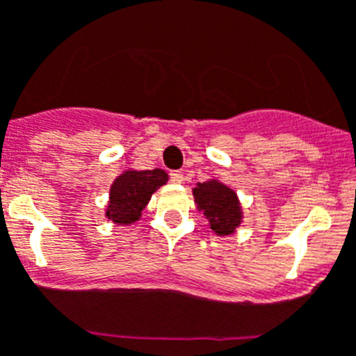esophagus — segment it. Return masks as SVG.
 <instances>
[{
	"instance_id": "obj_1",
	"label": "esophagus",
	"mask_w": 356,
	"mask_h": 356,
	"mask_svg": "<svg viewBox=\"0 0 356 356\" xmlns=\"http://www.w3.org/2000/svg\"><path fill=\"white\" fill-rule=\"evenodd\" d=\"M171 181H172V184H181V181H184V172L172 171L171 172Z\"/></svg>"
}]
</instances>
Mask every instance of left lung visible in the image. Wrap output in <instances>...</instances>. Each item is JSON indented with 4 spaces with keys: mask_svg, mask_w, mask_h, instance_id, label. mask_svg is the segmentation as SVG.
I'll return each mask as SVG.
<instances>
[{
    "mask_svg": "<svg viewBox=\"0 0 356 356\" xmlns=\"http://www.w3.org/2000/svg\"><path fill=\"white\" fill-rule=\"evenodd\" d=\"M197 210L208 218L210 229L218 236L233 234L242 222V207L233 188L218 180H208L192 188Z\"/></svg>",
    "mask_w": 356,
    "mask_h": 356,
    "instance_id": "obj_1",
    "label": "left lung"
}]
</instances>
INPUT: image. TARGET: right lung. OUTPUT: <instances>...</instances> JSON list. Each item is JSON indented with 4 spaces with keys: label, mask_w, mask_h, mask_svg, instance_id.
<instances>
[{
    "label": "right lung",
    "mask_w": 356,
    "mask_h": 356,
    "mask_svg": "<svg viewBox=\"0 0 356 356\" xmlns=\"http://www.w3.org/2000/svg\"><path fill=\"white\" fill-rule=\"evenodd\" d=\"M168 172L162 169L136 171L127 169L113 181L106 217L118 226H129L141 217L149 197L159 187L165 185Z\"/></svg>",
    "instance_id": "1"
}]
</instances>
